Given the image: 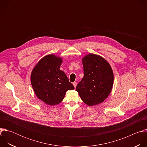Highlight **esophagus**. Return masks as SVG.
<instances>
[{
	"label": "esophagus",
	"instance_id": "1",
	"mask_svg": "<svg viewBox=\"0 0 147 147\" xmlns=\"http://www.w3.org/2000/svg\"><path fill=\"white\" fill-rule=\"evenodd\" d=\"M77 84V83L76 82H73V86H74V88L76 87Z\"/></svg>",
	"mask_w": 147,
	"mask_h": 147
}]
</instances>
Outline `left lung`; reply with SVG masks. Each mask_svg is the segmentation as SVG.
Returning a JSON list of instances; mask_svg holds the SVG:
<instances>
[{
  "instance_id": "1",
  "label": "left lung",
  "mask_w": 147,
  "mask_h": 147,
  "mask_svg": "<svg viewBox=\"0 0 147 147\" xmlns=\"http://www.w3.org/2000/svg\"><path fill=\"white\" fill-rule=\"evenodd\" d=\"M84 77L78 84L76 91L88 106L102 103L111 93L113 73L107 60L99 56L90 54L82 59Z\"/></svg>"
}]
</instances>
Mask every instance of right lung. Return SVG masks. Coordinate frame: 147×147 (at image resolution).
I'll list each match as a JSON object with an SVG mask.
<instances>
[{
	"label": "right lung",
	"mask_w": 147,
	"mask_h": 147,
	"mask_svg": "<svg viewBox=\"0 0 147 147\" xmlns=\"http://www.w3.org/2000/svg\"><path fill=\"white\" fill-rule=\"evenodd\" d=\"M60 57L49 55L42 59L34 68L31 81L37 97L49 105L61 102L68 90L74 87L66 74L60 70Z\"/></svg>",
	"instance_id": "right-lung-1"
}]
</instances>
